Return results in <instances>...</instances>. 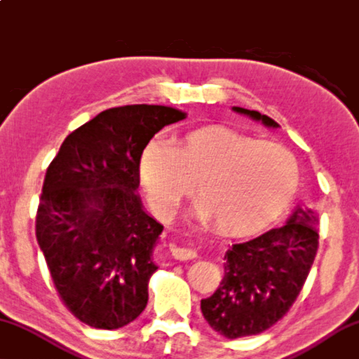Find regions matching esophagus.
Listing matches in <instances>:
<instances>
[{
    "instance_id": "34e87169",
    "label": "esophagus",
    "mask_w": 359,
    "mask_h": 359,
    "mask_svg": "<svg viewBox=\"0 0 359 359\" xmlns=\"http://www.w3.org/2000/svg\"><path fill=\"white\" fill-rule=\"evenodd\" d=\"M170 252L176 258V260H194L197 258V252L194 249H189V247H178V245H170Z\"/></svg>"
}]
</instances>
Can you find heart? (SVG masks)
Wrapping results in <instances>:
<instances>
[{
  "mask_svg": "<svg viewBox=\"0 0 359 359\" xmlns=\"http://www.w3.org/2000/svg\"><path fill=\"white\" fill-rule=\"evenodd\" d=\"M137 175L157 215H172L194 183V217L215 219L233 234L271 223L299 184V165L289 149L222 126L194 130L172 146L151 140L140 156Z\"/></svg>",
  "mask_w": 359,
  "mask_h": 359,
  "instance_id": "b5f03b06",
  "label": "heart"
}]
</instances>
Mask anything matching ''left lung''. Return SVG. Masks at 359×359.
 Listing matches in <instances>:
<instances>
[{
	"label": "left lung",
	"instance_id": "left-lung-1",
	"mask_svg": "<svg viewBox=\"0 0 359 359\" xmlns=\"http://www.w3.org/2000/svg\"><path fill=\"white\" fill-rule=\"evenodd\" d=\"M268 128L279 125L257 110L233 107ZM318 213L295 207L284 226L234 244L224 253V278L201 302L205 321L226 339L257 335L279 321L299 297L318 250Z\"/></svg>",
	"mask_w": 359,
	"mask_h": 359
}]
</instances>
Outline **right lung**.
<instances>
[{
	"mask_svg": "<svg viewBox=\"0 0 359 359\" xmlns=\"http://www.w3.org/2000/svg\"><path fill=\"white\" fill-rule=\"evenodd\" d=\"M186 115L149 104L104 110L46 170L36 241L60 299L88 326L118 329L144 311L163 226L137 194V163L152 136Z\"/></svg>",
	"mask_w": 359,
	"mask_h": 359,
	"instance_id": "right-lung-1",
	"label": "right lung"
}]
</instances>
